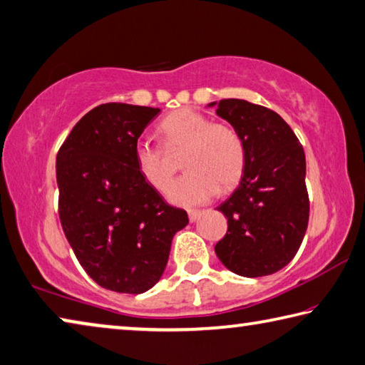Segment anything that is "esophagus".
<instances>
[{"instance_id": "34e87169", "label": "esophagus", "mask_w": 365, "mask_h": 365, "mask_svg": "<svg viewBox=\"0 0 365 365\" xmlns=\"http://www.w3.org/2000/svg\"><path fill=\"white\" fill-rule=\"evenodd\" d=\"M199 215H200V210H189L187 212V217H189V222L190 223H194L197 218H199Z\"/></svg>"}]
</instances>
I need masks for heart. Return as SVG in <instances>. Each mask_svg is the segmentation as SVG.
<instances>
[{"label":"heart","mask_w":365,"mask_h":365,"mask_svg":"<svg viewBox=\"0 0 365 365\" xmlns=\"http://www.w3.org/2000/svg\"><path fill=\"white\" fill-rule=\"evenodd\" d=\"M158 137L165 152L148 142H137L134 166L143 182L165 192L176 171V163L165 153H182V168L187 173L170 187L173 204H205L218 190L230 192L242 179L246 145L231 124L212 123L204 113L182 108L161 119Z\"/></svg>","instance_id":"obj_1"}]
</instances>
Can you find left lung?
Listing matches in <instances>:
<instances>
[{
  "instance_id": "1",
  "label": "left lung",
  "mask_w": 365,
  "mask_h": 365,
  "mask_svg": "<svg viewBox=\"0 0 365 365\" xmlns=\"http://www.w3.org/2000/svg\"><path fill=\"white\" fill-rule=\"evenodd\" d=\"M215 105V103H210ZM226 119L246 145V170L218 210L228 231L215 246L232 273L257 278L292 260L309 223L306 157L296 134L278 113L246 100H220Z\"/></svg>"
}]
</instances>
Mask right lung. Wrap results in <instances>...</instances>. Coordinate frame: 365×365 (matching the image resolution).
Wrapping results in <instances>:
<instances>
[{"label": "right lung", "mask_w": 365, "mask_h": 365, "mask_svg": "<svg viewBox=\"0 0 365 365\" xmlns=\"http://www.w3.org/2000/svg\"><path fill=\"white\" fill-rule=\"evenodd\" d=\"M160 108L105 103L76 124L56 155L58 213L86 273L101 288L140 294L165 272L189 223L143 182L134 145Z\"/></svg>", "instance_id": "obj_1"}]
</instances>
